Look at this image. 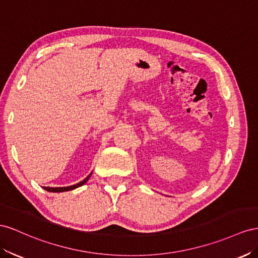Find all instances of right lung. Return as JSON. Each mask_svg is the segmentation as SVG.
I'll return each instance as SVG.
<instances>
[{"label": "right lung", "instance_id": "1", "mask_svg": "<svg viewBox=\"0 0 258 258\" xmlns=\"http://www.w3.org/2000/svg\"><path fill=\"white\" fill-rule=\"evenodd\" d=\"M91 175H92V173H91L90 175H88L85 179H83L82 181H80V182L76 183V185L68 186V187H56V188H51V187H44V189L47 190V191H50V192H63V191H69V190H73V189H76V188H78V187L83 186L84 183H85V182L88 180V178L91 177Z\"/></svg>", "mask_w": 258, "mask_h": 258}]
</instances>
